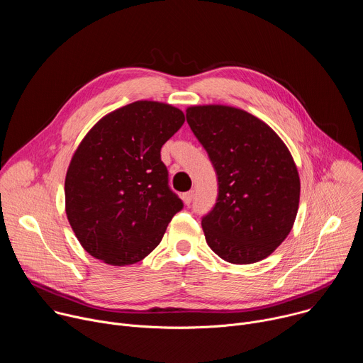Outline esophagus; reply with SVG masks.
<instances>
[{"mask_svg": "<svg viewBox=\"0 0 363 363\" xmlns=\"http://www.w3.org/2000/svg\"><path fill=\"white\" fill-rule=\"evenodd\" d=\"M182 199H184L185 205H189V203L192 202V199H194V191H188V192H185V194L182 195Z\"/></svg>", "mask_w": 363, "mask_h": 363, "instance_id": "34e87169", "label": "esophagus"}]
</instances>
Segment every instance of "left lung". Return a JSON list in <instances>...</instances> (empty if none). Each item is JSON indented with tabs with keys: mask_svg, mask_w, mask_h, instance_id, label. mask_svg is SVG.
<instances>
[{
	"mask_svg": "<svg viewBox=\"0 0 363 363\" xmlns=\"http://www.w3.org/2000/svg\"><path fill=\"white\" fill-rule=\"evenodd\" d=\"M186 122L218 178L216 206L201 223L206 244L233 264L264 260L286 240L298 210L290 150L267 123L237 108L191 106Z\"/></svg>",
	"mask_w": 363,
	"mask_h": 363,
	"instance_id": "8db88e82",
	"label": "left lung"
}]
</instances>
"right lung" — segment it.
I'll list each match as a JSON object with an SVG mask.
<instances>
[{
	"instance_id": "obj_1",
	"label": "right lung",
	"mask_w": 363,
	"mask_h": 363,
	"mask_svg": "<svg viewBox=\"0 0 363 363\" xmlns=\"http://www.w3.org/2000/svg\"><path fill=\"white\" fill-rule=\"evenodd\" d=\"M184 122L182 111L167 103L138 100L103 116L77 146L65 181L66 214L97 260H143L182 210L161 147Z\"/></svg>"
}]
</instances>
